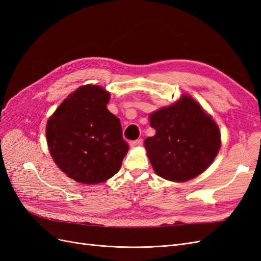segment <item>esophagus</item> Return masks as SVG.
Returning <instances> with one entry per match:
<instances>
[{
    "label": "esophagus",
    "mask_w": 261,
    "mask_h": 261,
    "mask_svg": "<svg viewBox=\"0 0 261 261\" xmlns=\"http://www.w3.org/2000/svg\"><path fill=\"white\" fill-rule=\"evenodd\" d=\"M141 145H143V139H137V140L130 141V143H129V146L132 148H137V147H140Z\"/></svg>",
    "instance_id": "obj_1"
}]
</instances>
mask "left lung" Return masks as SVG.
Here are the masks:
<instances>
[{"label": "left lung", "instance_id": "obj_1", "mask_svg": "<svg viewBox=\"0 0 261 261\" xmlns=\"http://www.w3.org/2000/svg\"><path fill=\"white\" fill-rule=\"evenodd\" d=\"M154 136L145 149L156 175L175 183L193 179L206 171L221 147L219 126L189 94L149 114Z\"/></svg>", "mask_w": 261, "mask_h": 261}]
</instances>
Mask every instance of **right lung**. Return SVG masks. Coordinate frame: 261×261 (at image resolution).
I'll return each instance as SVG.
<instances>
[{
    "mask_svg": "<svg viewBox=\"0 0 261 261\" xmlns=\"http://www.w3.org/2000/svg\"><path fill=\"white\" fill-rule=\"evenodd\" d=\"M110 92L85 85L63 100L46 123L48 149L58 168L78 183L114 176L128 151L118 117L109 111Z\"/></svg>",
    "mask_w": 261,
    "mask_h": 261,
    "instance_id": "1",
    "label": "right lung"
}]
</instances>
